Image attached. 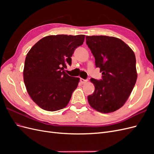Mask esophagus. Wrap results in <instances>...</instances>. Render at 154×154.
I'll use <instances>...</instances> for the list:
<instances>
[{"instance_id": "34e87169", "label": "esophagus", "mask_w": 154, "mask_h": 154, "mask_svg": "<svg viewBox=\"0 0 154 154\" xmlns=\"http://www.w3.org/2000/svg\"><path fill=\"white\" fill-rule=\"evenodd\" d=\"M88 80H85V79H83V78H80V82L82 83H85L87 82Z\"/></svg>"}]
</instances>
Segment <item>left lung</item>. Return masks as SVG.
Wrapping results in <instances>:
<instances>
[{
    "mask_svg": "<svg viewBox=\"0 0 154 154\" xmlns=\"http://www.w3.org/2000/svg\"><path fill=\"white\" fill-rule=\"evenodd\" d=\"M86 44L100 69L102 78H91L95 90L88 96L92 108L101 113L120 109L127 100L137 78L134 51L121 39L108 36H86Z\"/></svg>",
    "mask_w": 154,
    "mask_h": 154,
    "instance_id": "1",
    "label": "left lung"
}]
</instances>
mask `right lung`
Returning a JSON list of instances; mask_svg holds the SVG:
<instances>
[{
  "mask_svg": "<svg viewBox=\"0 0 154 154\" xmlns=\"http://www.w3.org/2000/svg\"><path fill=\"white\" fill-rule=\"evenodd\" d=\"M85 35H57L36 43L25 60L24 82L29 95L40 108L57 111L66 107L80 78L65 72L71 65L74 51L83 44Z\"/></svg>",
  "mask_w": 154,
  "mask_h": 154,
  "instance_id": "1",
  "label": "right lung"
}]
</instances>
